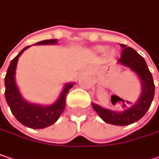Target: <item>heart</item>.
<instances>
[{"mask_svg": "<svg viewBox=\"0 0 159 159\" xmlns=\"http://www.w3.org/2000/svg\"><path fill=\"white\" fill-rule=\"evenodd\" d=\"M106 50V48L105 47H100V51H101V52H104Z\"/></svg>", "mask_w": 159, "mask_h": 159, "instance_id": "obj_1", "label": "heart"}]
</instances>
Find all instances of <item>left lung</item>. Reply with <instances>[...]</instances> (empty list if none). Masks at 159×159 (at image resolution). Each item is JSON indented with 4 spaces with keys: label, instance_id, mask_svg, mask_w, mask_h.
<instances>
[{
    "label": "left lung",
    "instance_id": "obj_1",
    "mask_svg": "<svg viewBox=\"0 0 159 159\" xmlns=\"http://www.w3.org/2000/svg\"><path fill=\"white\" fill-rule=\"evenodd\" d=\"M120 45L123 51L121 53V58L117 62L130 68L139 76L142 84V94L135 104L121 112L109 110L95 103H93L92 105L93 109L104 122L114 125H128L140 120L147 113L154 98L155 84L145 59L133 48L127 47L125 44ZM122 101L125 102L124 100H122Z\"/></svg>",
    "mask_w": 159,
    "mask_h": 159
}]
</instances>
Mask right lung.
I'll return each mask as SVG.
<instances>
[{
  "mask_svg": "<svg viewBox=\"0 0 159 159\" xmlns=\"http://www.w3.org/2000/svg\"><path fill=\"white\" fill-rule=\"evenodd\" d=\"M57 39L44 40L36 44H55ZM30 46H26L11 60L4 79L5 99L11 108L13 116L23 125L32 129H43L53 125L59 119L66 107V94L75 84L74 83L66 84L59 98L52 105L43 106L33 104L24 100L20 94L15 81V74L18 58Z\"/></svg>",
  "mask_w": 159,
  "mask_h": 159,
  "instance_id": "1",
  "label": "right lung"
}]
</instances>
